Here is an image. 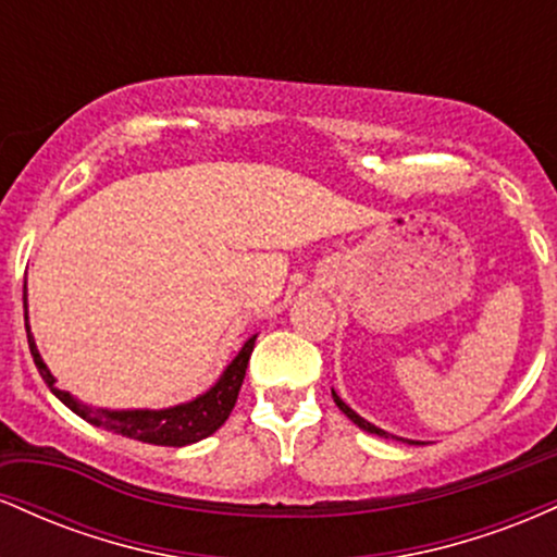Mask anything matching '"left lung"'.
I'll return each instance as SVG.
<instances>
[{
    "mask_svg": "<svg viewBox=\"0 0 557 557\" xmlns=\"http://www.w3.org/2000/svg\"><path fill=\"white\" fill-rule=\"evenodd\" d=\"M332 398H335V403H337V408H341V411L345 413V417H348L350 421H354V424H356V426H361V430H363V432H369V434H376V437H389V434H387L385 430H380V426L369 424V421H367V419H361V417H359V413H356V411H354V408H348V406H345V403H343L341 398H337V393H335V389H332Z\"/></svg>",
    "mask_w": 557,
    "mask_h": 557,
    "instance_id": "8db88e82",
    "label": "left lung"
}]
</instances>
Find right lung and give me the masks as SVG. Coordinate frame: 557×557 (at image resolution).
<instances>
[{"mask_svg":"<svg viewBox=\"0 0 557 557\" xmlns=\"http://www.w3.org/2000/svg\"><path fill=\"white\" fill-rule=\"evenodd\" d=\"M25 306V296H23ZM25 332L28 330V306H25ZM253 343H257V335L248 337L246 345L240 348V354L235 356L233 363L225 369V374L220 376V382L209 389V393L198 395L196 400L183 403V406L164 408V411H104V408H91L86 403L75 400L73 395L65 393L54 385V376L49 374L47 363L38 356L34 337L28 335V348L30 356H34V363L38 374L44 376L49 389L60 398L70 411L78 413L81 419H86L88 424L101 426V430H110L114 434H123V437L140 440V443L149 445H168V447H183L190 443H198V440L209 437L225 424L230 411H233L235 400H238L243 376H246L248 359H251Z\"/></svg>","mask_w":557,"mask_h":557,"instance_id":"obj_1","label":"right lung"}]
</instances>
